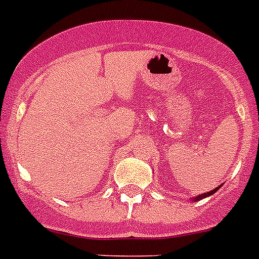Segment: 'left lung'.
<instances>
[{
    "label": "left lung",
    "instance_id": "1",
    "mask_svg": "<svg viewBox=\"0 0 259 259\" xmlns=\"http://www.w3.org/2000/svg\"><path fill=\"white\" fill-rule=\"evenodd\" d=\"M220 187H221V185H220V186H218V187H214V189H213L212 191H208V193H204V194H199L198 196H195V198H193V201H199V200H201V199L208 198V196L213 195V194H214L215 191H218V189H220Z\"/></svg>",
    "mask_w": 259,
    "mask_h": 259
}]
</instances>
